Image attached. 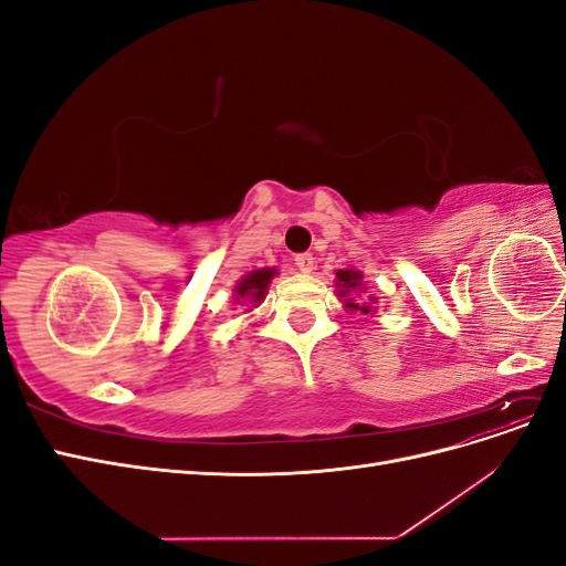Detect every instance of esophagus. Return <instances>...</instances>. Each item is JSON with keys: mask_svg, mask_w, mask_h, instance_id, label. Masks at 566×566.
I'll use <instances>...</instances> for the list:
<instances>
[{"mask_svg": "<svg viewBox=\"0 0 566 566\" xmlns=\"http://www.w3.org/2000/svg\"><path fill=\"white\" fill-rule=\"evenodd\" d=\"M295 266L302 271V273H312L316 269V262H314V254L310 252H302L295 256Z\"/></svg>", "mask_w": 566, "mask_h": 566, "instance_id": "esophagus-1", "label": "esophagus"}]
</instances>
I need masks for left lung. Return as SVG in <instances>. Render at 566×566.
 Instances as JSON below:
<instances>
[{
    "instance_id": "1",
    "label": "left lung",
    "mask_w": 566,
    "mask_h": 566,
    "mask_svg": "<svg viewBox=\"0 0 566 566\" xmlns=\"http://www.w3.org/2000/svg\"><path fill=\"white\" fill-rule=\"evenodd\" d=\"M337 281H335V287H337V297H345V310H349V312H361V314H370L373 312V304H375V297H368L370 302H366V304H361V302H354V297H352V293L354 290H358L361 287V279H364V273L361 271H354V269H337ZM364 290V287H361Z\"/></svg>"
}]
</instances>
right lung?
Listing matches in <instances>:
<instances>
[{
  "mask_svg": "<svg viewBox=\"0 0 566 566\" xmlns=\"http://www.w3.org/2000/svg\"><path fill=\"white\" fill-rule=\"evenodd\" d=\"M276 269H254L248 276H243L235 285V300H248L250 304H260L266 295L271 279L276 276Z\"/></svg>",
  "mask_w": 566,
  "mask_h": 566,
  "instance_id": "right-lung-1",
  "label": "right lung"
}]
</instances>
